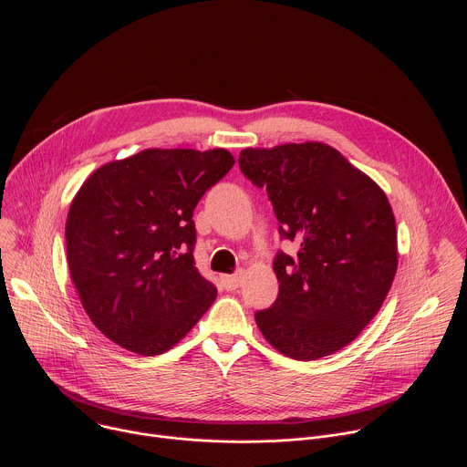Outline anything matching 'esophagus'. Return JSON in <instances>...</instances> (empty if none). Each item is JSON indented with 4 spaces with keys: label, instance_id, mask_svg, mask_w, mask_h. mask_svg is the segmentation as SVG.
<instances>
[{
    "label": "esophagus",
    "instance_id": "34e87169",
    "mask_svg": "<svg viewBox=\"0 0 467 467\" xmlns=\"http://www.w3.org/2000/svg\"><path fill=\"white\" fill-rule=\"evenodd\" d=\"M222 285L225 290H236L242 285V274H233V275H223Z\"/></svg>",
    "mask_w": 467,
    "mask_h": 467
}]
</instances>
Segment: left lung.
<instances>
[{"mask_svg":"<svg viewBox=\"0 0 467 467\" xmlns=\"http://www.w3.org/2000/svg\"><path fill=\"white\" fill-rule=\"evenodd\" d=\"M242 173L265 188L283 238L279 296L254 314L264 338L294 360H316L351 344L382 306L397 272V231L382 188L321 142L245 148Z\"/></svg>","mask_w":467,"mask_h":467,"instance_id":"1","label":"left lung"}]
</instances>
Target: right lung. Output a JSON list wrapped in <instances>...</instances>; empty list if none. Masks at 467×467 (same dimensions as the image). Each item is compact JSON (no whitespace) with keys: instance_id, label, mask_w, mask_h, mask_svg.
<instances>
[{"instance_id":"right-lung-1","label":"right lung","mask_w":467,"mask_h":467,"mask_svg":"<svg viewBox=\"0 0 467 467\" xmlns=\"http://www.w3.org/2000/svg\"><path fill=\"white\" fill-rule=\"evenodd\" d=\"M234 164L227 150H144L98 168L66 220L74 286L90 321L127 351L181 342L218 290L193 264V209Z\"/></svg>"}]
</instances>
